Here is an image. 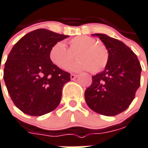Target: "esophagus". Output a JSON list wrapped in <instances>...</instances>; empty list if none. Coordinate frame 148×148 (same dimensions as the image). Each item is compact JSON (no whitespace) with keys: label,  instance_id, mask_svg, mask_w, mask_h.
Returning a JSON list of instances; mask_svg holds the SVG:
<instances>
[{"label":"esophagus","instance_id":"1","mask_svg":"<svg viewBox=\"0 0 148 148\" xmlns=\"http://www.w3.org/2000/svg\"><path fill=\"white\" fill-rule=\"evenodd\" d=\"M77 77V74H71V80L76 79Z\"/></svg>","mask_w":148,"mask_h":148}]
</instances>
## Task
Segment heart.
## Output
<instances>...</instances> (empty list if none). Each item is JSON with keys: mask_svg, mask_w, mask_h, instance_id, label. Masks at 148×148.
I'll use <instances>...</instances> for the list:
<instances>
[{"mask_svg": "<svg viewBox=\"0 0 148 148\" xmlns=\"http://www.w3.org/2000/svg\"><path fill=\"white\" fill-rule=\"evenodd\" d=\"M93 38L85 35L74 37L70 40V50L63 41H59L49 51V60L54 65L64 69L73 60L72 53H76L77 61L67 66L72 72L92 70L93 73L103 71L109 61V52L105 45L96 43Z\"/></svg>", "mask_w": 148, "mask_h": 148, "instance_id": "obj_1", "label": "heart"}]
</instances>
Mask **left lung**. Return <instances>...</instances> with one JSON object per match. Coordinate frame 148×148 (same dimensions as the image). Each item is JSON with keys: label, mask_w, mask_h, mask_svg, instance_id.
Here are the masks:
<instances>
[{"label": "left lung", "mask_w": 148, "mask_h": 148, "mask_svg": "<svg viewBox=\"0 0 148 148\" xmlns=\"http://www.w3.org/2000/svg\"><path fill=\"white\" fill-rule=\"evenodd\" d=\"M109 52L103 71L92 77L85 92L90 109L103 115L114 116L129 108L140 85L141 66L134 52L122 41L103 34H94Z\"/></svg>", "instance_id": "8db88e82"}]
</instances>
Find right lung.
Listing matches in <instances>:
<instances>
[{"label":"right lung","instance_id":"obj_1","mask_svg":"<svg viewBox=\"0 0 148 148\" xmlns=\"http://www.w3.org/2000/svg\"><path fill=\"white\" fill-rule=\"evenodd\" d=\"M68 37L35 29L11 50L4 64V80L11 99L23 113L43 115L60 104L63 85L71 81V74L54 65L49 54L55 44Z\"/></svg>","mask_w":148,"mask_h":148}]
</instances>
